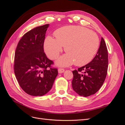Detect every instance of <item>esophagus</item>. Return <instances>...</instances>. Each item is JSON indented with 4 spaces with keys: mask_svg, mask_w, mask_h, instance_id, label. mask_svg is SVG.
Instances as JSON below:
<instances>
[{
    "mask_svg": "<svg viewBox=\"0 0 125 125\" xmlns=\"http://www.w3.org/2000/svg\"><path fill=\"white\" fill-rule=\"evenodd\" d=\"M64 71H65V69H63V68H59L58 69V73H63Z\"/></svg>",
    "mask_w": 125,
    "mask_h": 125,
    "instance_id": "34e87169",
    "label": "esophagus"
}]
</instances>
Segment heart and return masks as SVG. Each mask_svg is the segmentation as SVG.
<instances>
[{
	"instance_id": "b5f03b06",
	"label": "heart",
	"mask_w": 125,
	"mask_h": 125,
	"mask_svg": "<svg viewBox=\"0 0 125 125\" xmlns=\"http://www.w3.org/2000/svg\"><path fill=\"white\" fill-rule=\"evenodd\" d=\"M56 38L47 36L44 47L51 59H55L62 51L63 47L68 54L57 60L59 66H67L74 62L83 66L91 61L99 46V39L96 34L80 26L69 25L57 30Z\"/></svg>"
}]
</instances>
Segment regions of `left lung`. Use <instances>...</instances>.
Wrapping results in <instances>:
<instances>
[{"instance_id": "8db88e82", "label": "left lung", "mask_w": 125, "mask_h": 125, "mask_svg": "<svg viewBox=\"0 0 125 125\" xmlns=\"http://www.w3.org/2000/svg\"><path fill=\"white\" fill-rule=\"evenodd\" d=\"M108 51L102 37L100 46L93 60L87 65L73 71L72 86L80 96H89L97 92L103 85L108 69Z\"/></svg>"}]
</instances>
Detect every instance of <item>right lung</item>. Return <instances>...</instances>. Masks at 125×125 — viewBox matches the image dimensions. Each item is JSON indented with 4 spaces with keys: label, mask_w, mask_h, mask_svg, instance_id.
Here are the masks:
<instances>
[{
    "label": "right lung",
    "mask_w": 125,
    "mask_h": 125,
    "mask_svg": "<svg viewBox=\"0 0 125 125\" xmlns=\"http://www.w3.org/2000/svg\"><path fill=\"white\" fill-rule=\"evenodd\" d=\"M49 24L30 30L19 42L14 54V71L21 88L32 96H42L50 91L58 75L54 62L44 52Z\"/></svg>",
    "instance_id": "add662e5"
}]
</instances>
